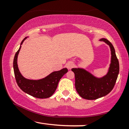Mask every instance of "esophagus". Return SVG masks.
<instances>
[{
	"label": "esophagus",
	"mask_w": 129,
	"mask_h": 129,
	"mask_svg": "<svg viewBox=\"0 0 129 129\" xmlns=\"http://www.w3.org/2000/svg\"><path fill=\"white\" fill-rule=\"evenodd\" d=\"M73 66H74V63L73 62H71V61L68 62L67 63V64L66 65V67L69 70L72 69V68L73 67Z\"/></svg>",
	"instance_id": "34e87169"
}]
</instances>
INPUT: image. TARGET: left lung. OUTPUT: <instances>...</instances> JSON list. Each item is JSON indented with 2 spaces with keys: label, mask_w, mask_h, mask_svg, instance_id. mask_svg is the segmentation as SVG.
Returning a JSON list of instances; mask_svg holds the SVG:
<instances>
[{
  "label": "left lung",
  "mask_w": 129,
  "mask_h": 129,
  "mask_svg": "<svg viewBox=\"0 0 129 129\" xmlns=\"http://www.w3.org/2000/svg\"><path fill=\"white\" fill-rule=\"evenodd\" d=\"M110 46L111 63L108 73L103 78H98L82 69H72L75 73V87L80 96L85 100H93L107 95L113 90L119 72V61L113 45L107 39H100Z\"/></svg>",
  "instance_id": "obj_1"
}]
</instances>
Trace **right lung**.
<instances>
[{"instance_id":"add662e5","label":"right lung","mask_w":129,"mask_h":129,"mask_svg":"<svg viewBox=\"0 0 129 129\" xmlns=\"http://www.w3.org/2000/svg\"><path fill=\"white\" fill-rule=\"evenodd\" d=\"M26 39V38L22 41L20 45H22L24 40ZM20 48L21 46L16 53L13 60L14 76L18 86L25 93L37 98L45 99L52 96L57 88L59 81L68 72L67 69L65 68L59 71L53 72L42 79L30 80L26 79L20 74L17 66V56Z\"/></svg>"}]
</instances>
